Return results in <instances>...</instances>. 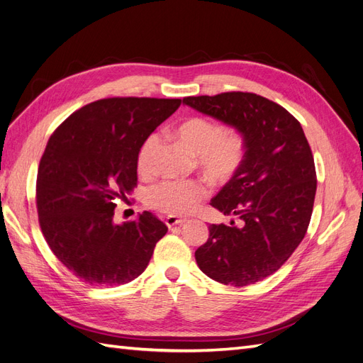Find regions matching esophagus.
Instances as JSON below:
<instances>
[{"label": "esophagus", "mask_w": 363, "mask_h": 363, "mask_svg": "<svg viewBox=\"0 0 363 363\" xmlns=\"http://www.w3.org/2000/svg\"><path fill=\"white\" fill-rule=\"evenodd\" d=\"M185 222L184 217H178V216H167L165 217V225L169 228H173L174 225H182Z\"/></svg>", "instance_id": "1"}]
</instances>
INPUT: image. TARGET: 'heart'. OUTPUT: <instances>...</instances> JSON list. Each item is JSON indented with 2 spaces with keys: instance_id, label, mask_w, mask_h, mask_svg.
<instances>
[{
  "instance_id": "1",
  "label": "heart",
  "mask_w": 363,
  "mask_h": 363,
  "mask_svg": "<svg viewBox=\"0 0 363 363\" xmlns=\"http://www.w3.org/2000/svg\"><path fill=\"white\" fill-rule=\"evenodd\" d=\"M176 137L194 157L203 174L213 182L230 181L240 169L246 153L243 133L233 126L222 128L205 117H191L176 129ZM161 138L158 133L143 141L137 155L141 174H152L157 162ZM205 184L199 179H164L147 189L144 201L150 208L164 214H189L205 198Z\"/></svg>"
}]
</instances>
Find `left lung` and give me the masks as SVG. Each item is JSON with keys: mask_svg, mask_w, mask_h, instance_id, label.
I'll list each match as a JSON object with an SVG mask.
<instances>
[{"mask_svg": "<svg viewBox=\"0 0 363 363\" xmlns=\"http://www.w3.org/2000/svg\"><path fill=\"white\" fill-rule=\"evenodd\" d=\"M185 105L239 129L246 141L240 169L211 205L230 225H210L194 252L201 271L222 284L262 281L281 267L304 239L316 194L312 149L299 121L254 92L184 97Z\"/></svg>", "mask_w": 363, "mask_h": 363, "instance_id": "left-lung-1", "label": "left lung"}]
</instances>
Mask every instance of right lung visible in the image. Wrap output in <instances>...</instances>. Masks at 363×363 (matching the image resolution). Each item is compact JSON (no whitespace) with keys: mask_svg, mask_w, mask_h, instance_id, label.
Listing matches in <instances>:
<instances>
[{"mask_svg":"<svg viewBox=\"0 0 363 363\" xmlns=\"http://www.w3.org/2000/svg\"><path fill=\"white\" fill-rule=\"evenodd\" d=\"M181 99L109 97L72 112L51 133L36 178L40 231L57 260L92 286L130 283L167 226L152 213L113 223L137 187L138 149Z\"/></svg>","mask_w":363,"mask_h":363,"instance_id":"obj_1","label":"right lung"}]
</instances>
